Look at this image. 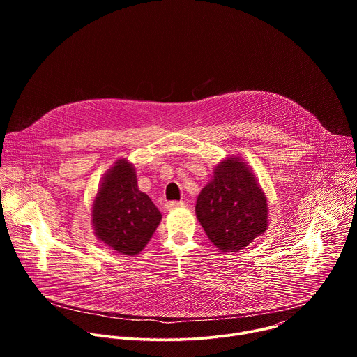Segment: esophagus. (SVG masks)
<instances>
[{
    "label": "esophagus",
    "instance_id": "esophagus-1",
    "mask_svg": "<svg viewBox=\"0 0 357 357\" xmlns=\"http://www.w3.org/2000/svg\"><path fill=\"white\" fill-rule=\"evenodd\" d=\"M185 203L182 200H172V202H167L165 203V208L168 211H172V209H176V208H183Z\"/></svg>",
    "mask_w": 357,
    "mask_h": 357
}]
</instances>
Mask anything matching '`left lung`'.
Masks as SVG:
<instances>
[{
	"label": "left lung",
	"mask_w": 357,
	"mask_h": 357,
	"mask_svg": "<svg viewBox=\"0 0 357 357\" xmlns=\"http://www.w3.org/2000/svg\"><path fill=\"white\" fill-rule=\"evenodd\" d=\"M196 218L220 251H238L268 227L267 196L240 157L219 162L196 200Z\"/></svg>",
	"instance_id": "obj_1"
}]
</instances>
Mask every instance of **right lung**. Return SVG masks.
<instances>
[{"label": "right lung", "mask_w": 357, "mask_h": 357, "mask_svg": "<svg viewBox=\"0 0 357 357\" xmlns=\"http://www.w3.org/2000/svg\"><path fill=\"white\" fill-rule=\"evenodd\" d=\"M96 237L124 256H137L157 230L162 215L138 189L134 165L123 158L105 174L91 205Z\"/></svg>", "instance_id": "add662e5"}]
</instances>
